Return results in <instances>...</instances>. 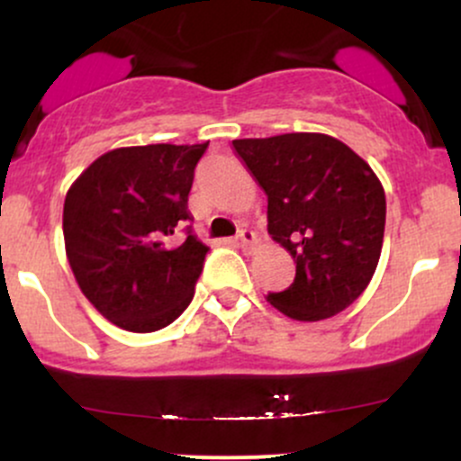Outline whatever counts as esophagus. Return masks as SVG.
<instances>
[{
    "instance_id": "esophagus-1",
    "label": "esophagus",
    "mask_w": 461,
    "mask_h": 461,
    "mask_svg": "<svg viewBox=\"0 0 461 461\" xmlns=\"http://www.w3.org/2000/svg\"><path fill=\"white\" fill-rule=\"evenodd\" d=\"M256 240H258V238L251 230H240V231H238V236H236L238 245H240L242 249H247V251H251V249L256 247Z\"/></svg>"
}]
</instances>
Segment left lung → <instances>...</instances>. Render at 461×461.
Listing matches in <instances>:
<instances>
[{
	"label": "left lung",
	"instance_id": "left-lung-1",
	"mask_svg": "<svg viewBox=\"0 0 461 461\" xmlns=\"http://www.w3.org/2000/svg\"><path fill=\"white\" fill-rule=\"evenodd\" d=\"M268 197V234L297 262L268 301L294 321L338 314L366 290L384 245L385 194L373 168L327 134L231 140Z\"/></svg>",
	"mask_w": 461,
	"mask_h": 461
}]
</instances>
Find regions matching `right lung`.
<instances>
[{
    "label": "right lung",
    "instance_id": "obj_1",
    "mask_svg": "<svg viewBox=\"0 0 461 461\" xmlns=\"http://www.w3.org/2000/svg\"><path fill=\"white\" fill-rule=\"evenodd\" d=\"M201 145L121 147L68 188L62 212L67 258L84 297L110 322L149 333L193 301L205 247L193 234L188 193ZM187 238L176 243L172 236Z\"/></svg>",
    "mask_w": 461,
    "mask_h": 461
}]
</instances>
